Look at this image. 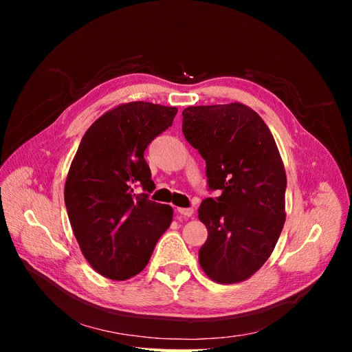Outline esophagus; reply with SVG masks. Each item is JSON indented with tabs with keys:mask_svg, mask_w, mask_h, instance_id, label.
<instances>
[{
	"mask_svg": "<svg viewBox=\"0 0 352 352\" xmlns=\"http://www.w3.org/2000/svg\"><path fill=\"white\" fill-rule=\"evenodd\" d=\"M177 212L179 214H182L185 217H192L194 216V210L192 208H177Z\"/></svg>",
	"mask_w": 352,
	"mask_h": 352,
	"instance_id": "1",
	"label": "esophagus"
}]
</instances>
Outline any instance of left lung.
I'll return each instance as SVG.
<instances>
[{"mask_svg": "<svg viewBox=\"0 0 352 352\" xmlns=\"http://www.w3.org/2000/svg\"><path fill=\"white\" fill-rule=\"evenodd\" d=\"M185 140L206 160L210 192L198 217L208 230L202 270L217 283L248 279L267 261L285 223L286 175L261 117L239 102L182 111Z\"/></svg>", "mask_w": 352, "mask_h": 352, "instance_id": "obj_1", "label": "left lung"}]
</instances>
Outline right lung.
Instances as JSON below:
<instances>
[{
	"instance_id": "obj_1",
	"label": "right lung",
	"mask_w": 352,
	"mask_h": 352,
	"mask_svg": "<svg viewBox=\"0 0 352 352\" xmlns=\"http://www.w3.org/2000/svg\"><path fill=\"white\" fill-rule=\"evenodd\" d=\"M176 113L153 102L123 104L101 116L79 144L65 202L82 254L105 278L124 280L144 270L172 223V207L150 199L155 185L144 153Z\"/></svg>"
}]
</instances>
